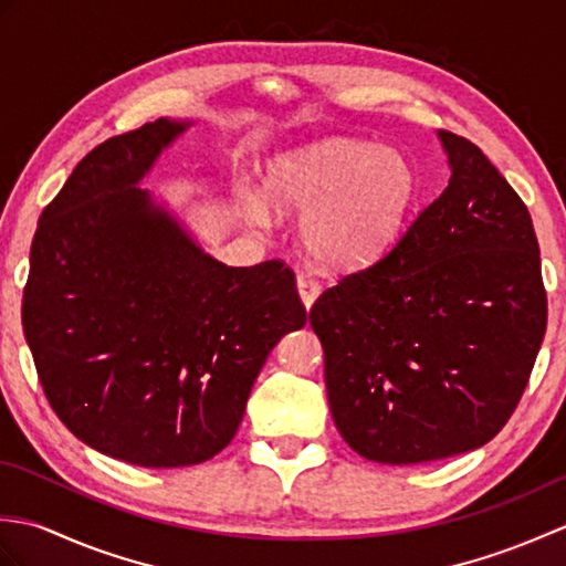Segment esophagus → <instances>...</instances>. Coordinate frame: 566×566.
I'll return each mask as SVG.
<instances>
[{"label": "esophagus", "instance_id": "esophagus-1", "mask_svg": "<svg viewBox=\"0 0 566 566\" xmlns=\"http://www.w3.org/2000/svg\"><path fill=\"white\" fill-rule=\"evenodd\" d=\"M296 290H298V296H302V304L306 308H311L318 298V294H321V284L314 280V276L298 274L296 276Z\"/></svg>", "mask_w": 566, "mask_h": 566}]
</instances>
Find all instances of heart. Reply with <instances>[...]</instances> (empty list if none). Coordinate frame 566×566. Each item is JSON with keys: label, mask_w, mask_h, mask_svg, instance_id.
Here are the masks:
<instances>
[{"label": "heart", "mask_w": 566, "mask_h": 566, "mask_svg": "<svg viewBox=\"0 0 566 566\" xmlns=\"http://www.w3.org/2000/svg\"><path fill=\"white\" fill-rule=\"evenodd\" d=\"M416 195V170L406 155L363 140H328L286 153L268 177L274 207L304 213L298 231L308 255L338 270L379 258L399 235ZM245 216L264 226L268 203L248 199Z\"/></svg>", "instance_id": "heart-1"}]
</instances>
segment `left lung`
Wrapping results in <instances>:
<instances>
[{"label": "left lung", "mask_w": 566, "mask_h": 566, "mask_svg": "<svg viewBox=\"0 0 566 566\" xmlns=\"http://www.w3.org/2000/svg\"><path fill=\"white\" fill-rule=\"evenodd\" d=\"M438 138L452 172L442 195L308 314L335 428L381 464L486 444L518 406L547 328L527 207L474 143Z\"/></svg>", "instance_id": "obj_1"}]
</instances>
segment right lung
Wrapping results in <instances>:
<instances>
[{"label": "right lung", "mask_w": 566, "mask_h": 566, "mask_svg": "<svg viewBox=\"0 0 566 566\" xmlns=\"http://www.w3.org/2000/svg\"><path fill=\"white\" fill-rule=\"evenodd\" d=\"M191 122L104 140L43 209L21 323L45 399L102 454L170 469L211 460L306 308L280 260L228 268L140 182Z\"/></svg>", "instance_id": "obj_1"}]
</instances>
